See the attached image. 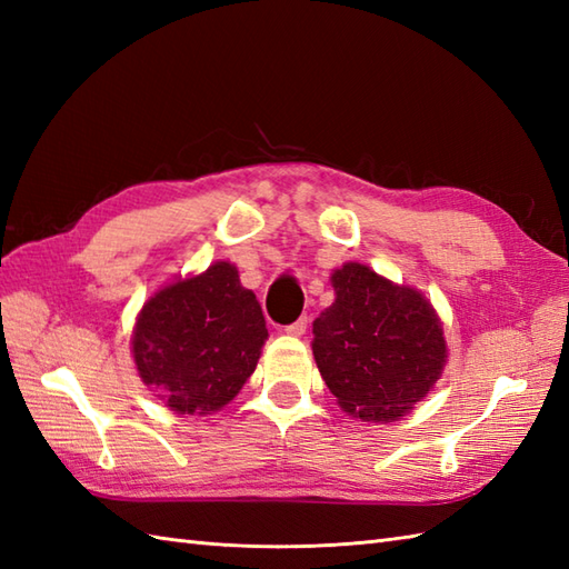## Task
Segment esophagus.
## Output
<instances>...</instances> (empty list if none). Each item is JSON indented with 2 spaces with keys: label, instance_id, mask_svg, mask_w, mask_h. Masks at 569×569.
Returning <instances> with one entry per match:
<instances>
[{
  "label": "esophagus",
  "instance_id": "esophagus-1",
  "mask_svg": "<svg viewBox=\"0 0 569 569\" xmlns=\"http://www.w3.org/2000/svg\"><path fill=\"white\" fill-rule=\"evenodd\" d=\"M306 330H308V318H298L296 322L288 325V328H286V335L300 337V335H306Z\"/></svg>",
  "mask_w": 569,
  "mask_h": 569
}]
</instances>
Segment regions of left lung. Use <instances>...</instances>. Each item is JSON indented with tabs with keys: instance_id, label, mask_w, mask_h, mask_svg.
Instances as JSON below:
<instances>
[{
	"instance_id": "1",
	"label": "left lung",
	"mask_w": 569,
	"mask_h": 569,
	"mask_svg": "<svg viewBox=\"0 0 569 569\" xmlns=\"http://www.w3.org/2000/svg\"><path fill=\"white\" fill-rule=\"evenodd\" d=\"M335 303L312 322V357L345 413L393 422L442 377L447 345L420 291L349 261L332 276Z\"/></svg>"
}]
</instances>
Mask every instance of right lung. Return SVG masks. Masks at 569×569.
I'll use <instances>...</instances> for the list:
<instances>
[{"instance_id":"add662e5","label":"right lung","mask_w":569,"mask_h":569,"mask_svg":"<svg viewBox=\"0 0 569 569\" xmlns=\"http://www.w3.org/2000/svg\"><path fill=\"white\" fill-rule=\"evenodd\" d=\"M269 337L257 296L234 263L163 286L143 303L131 355L141 381L178 416L224 408L257 369Z\"/></svg>"}]
</instances>
